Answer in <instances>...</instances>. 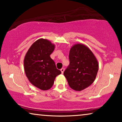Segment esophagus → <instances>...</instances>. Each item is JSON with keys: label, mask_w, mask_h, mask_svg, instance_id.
Masks as SVG:
<instances>
[{"label": "esophagus", "mask_w": 122, "mask_h": 122, "mask_svg": "<svg viewBox=\"0 0 122 122\" xmlns=\"http://www.w3.org/2000/svg\"><path fill=\"white\" fill-rule=\"evenodd\" d=\"M64 71H65V69H64V67L62 68V69H61V73H62V74H63V73H64Z\"/></svg>", "instance_id": "esophagus-1"}]
</instances>
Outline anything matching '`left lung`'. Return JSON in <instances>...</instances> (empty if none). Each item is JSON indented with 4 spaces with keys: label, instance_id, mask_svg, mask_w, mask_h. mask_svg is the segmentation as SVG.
Returning a JSON list of instances; mask_svg holds the SVG:
<instances>
[{
    "label": "left lung",
    "instance_id": "8db88e82",
    "mask_svg": "<svg viewBox=\"0 0 122 122\" xmlns=\"http://www.w3.org/2000/svg\"><path fill=\"white\" fill-rule=\"evenodd\" d=\"M70 65L64 71L70 87L81 91L92 85L99 69L97 59L86 46L74 45L70 50Z\"/></svg>",
    "mask_w": 122,
    "mask_h": 122
}]
</instances>
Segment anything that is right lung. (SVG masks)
I'll list each match as a JSON object with an SVG mask.
<instances>
[{"mask_svg": "<svg viewBox=\"0 0 122 122\" xmlns=\"http://www.w3.org/2000/svg\"><path fill=\"white\" fill-rule=\"evenodd\" d=\"M54 49L55 45L51 41L40 38L31 45L24 57L26 76L32 85L41 90L51 88L55 78L61 74L50 57Z\"/></svg>", "mask_w": 122, "mask_h": 122, "instance_id": "right-lung-1", "label": "right lung"}]
</instances>
